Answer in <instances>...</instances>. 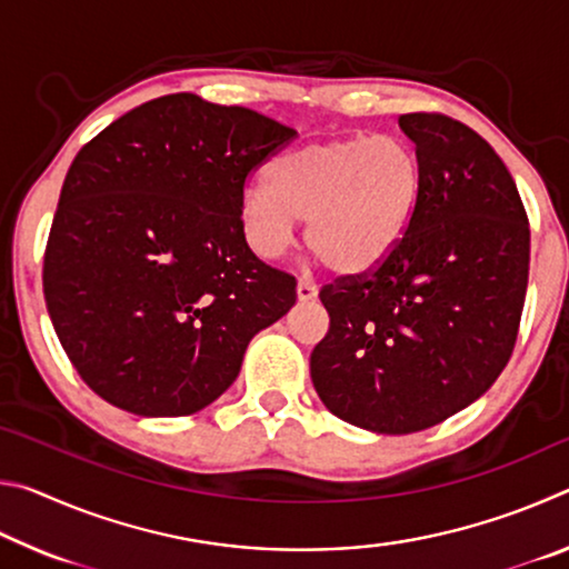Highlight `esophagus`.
<instances>
[{
	"label": "esophagus",
	"instance_id": "1",
	"mask_svg": "<svg viewBox=\"0 0 569 569\" xmlns=\"http://www.w3.org/2000/svg\"><path fill=\"white\" fill-rule=\"evenodd\" d=\"M296 296H298V301H313V298L319 296V288H316L313 283H308V281H298Z\"/></svg>",
	"mask_w": 569,
	"mask_h": 569
}]
</instances>
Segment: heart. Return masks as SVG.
Wrapping results in <instances>:
<instances>
[{"instance_id":"obj_1","label":"heart","mask_w":569,"mask_h":569,"mask_svg":"<svg viewBox=\"0 0 569 569\" xmlns=\"http://www.w3.org/2000/svg\"><path fill=\"white\" fill-rule=\"evenodd\" d=\"M421 180L417 150L397 134L308 142L268 162V189L240 192V228L258 256L278 258L306 220V243L326 266L361 273L407 233Z\"/></svg>"}]
</instances>
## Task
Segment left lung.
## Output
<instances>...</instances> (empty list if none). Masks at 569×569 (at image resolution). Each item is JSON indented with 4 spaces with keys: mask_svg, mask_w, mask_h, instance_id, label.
<instances>
[{
    "mask_svg": "<svg viewBox=\"0 0 569 569\" xmlns=\"http://www.w3.org/2000/svg\"><path fill=\"white\" fill-rule=\"evenodd\" d=\"M421 196L381 263L321 288L329 333L311 353L326 409L377 435H413L477 401L512 356L529 223L512 176L465 122L409 112Z\"/></svg>",
    "mask_w": 569,
    "mask_h": 569,
    "instance_id": "1",
    "label": "left lung"
}]
</instances>
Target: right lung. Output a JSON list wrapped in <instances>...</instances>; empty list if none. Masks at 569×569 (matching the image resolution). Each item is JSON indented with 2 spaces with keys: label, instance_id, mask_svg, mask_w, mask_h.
I'll return each instance as SVG.
<instances>
[{
  "label": "right lung",
  "instance_id": "add662e5",
  "mask_svg": "<svg viewBox=\"0 0 569 569\" xmlns=\"http://www.w3.org/2000/svg\"><path fill=\"white\" fill-rule=\"evenodd\" d=\"M296 130L190 92L124 112L67 170L44 301L82 381L138 417H188L236 381L296 278L248 248L246 180Z\"/></svg>",
  "mask_w": 569,
  "mask_h": 569
}]
</instances>
